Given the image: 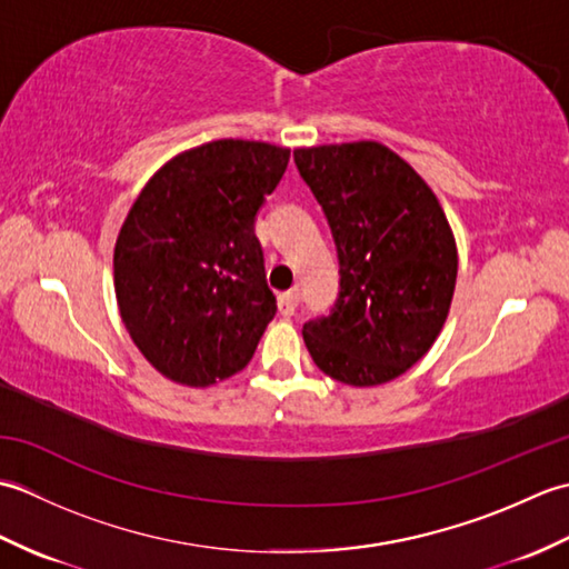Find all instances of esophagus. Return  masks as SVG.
Returning <instances> with one entry per match:
<instances>
[{
	"label": "esophagus",
	"mask_w": 569,
	"mask_h": 569,
	"mask_svg": "<svg viewBox=\"0 0 569 569\" xmlns=\"http://www.w3.org/2000/svg\"><path fill=\"white\" fill-rule=\"evenodd\" d=\"M296 308H298V288L278 296V312H281L283 318H291L293 312H296Z\"/></svg>",
	"instance_id": "obj_1"
}]
</instances>
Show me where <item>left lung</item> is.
<instances>
[{
	"label": "left lung",
	"mask_w": 569,
	"mask_h": 569,
	"mask_svg": "<svg viewBox=\"0 0 569 569\" xmlns=\"http://www.w3.org/2000/svg\"><path fill=\"white\" fill-rule=\"evenodd\" d=\"M328 217L340 298L303 325L318 369L347 386L401 377L438 340L457 283L452 227L416 168L379 141L296 149Z\"/></svg>",
	"instance_id": "left-lung-1"
}]
</instances>
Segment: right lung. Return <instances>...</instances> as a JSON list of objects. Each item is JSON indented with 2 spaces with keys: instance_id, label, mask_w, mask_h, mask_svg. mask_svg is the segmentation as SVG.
<instances>
[{
  "instance_id": "1",
  "label": "right lung",
  "mask_w": 569,
  "mask_h": 569,
  "mask_svg": "<svg viewBox=\"0 0 569 569\" xmlns=\"http://www.w3.org/2000/svg\"><path fill=\"white\" fill-rule=\"evenodd\" d=\"M291 149L217 139L180 151L131 204L114 244L119 316L166 379L204 389L244 369L276 316L253 220Z\"/></svg>"
}]
</instances>
